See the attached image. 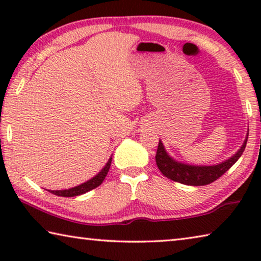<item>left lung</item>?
<instances>
[{
	"label": "left lung",
	"instance_id": "1",
	"mask_svg": "<svg viewBox=\"0 0 261 261\" xmlns=\"http://www.w3.org/2000/svg\"><path fill=\"white\" fill-rule=\"evenodd\" d=\"M246 141L247 138L245 139L244 144H243L240 151H238L232 158L228 159L227 161L215 166H190L184 165V163L176 162L168 155L162 143L159 141V146L155 155L156 166L163 174V176H166L167 178H169L171 180H175V182L182 183L185 185H193V187L207 185L220 178L221 176L235 165V162L241 158L243 152H244Z\"/></svg>",
	"mask_w": 261,
	"mask_h": 261
}]
</instances>
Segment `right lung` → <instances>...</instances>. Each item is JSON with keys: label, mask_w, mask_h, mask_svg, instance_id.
<instances>
[{"label": "right lung", "mask_w": 261, "mask_h": 261, "mask_svg": "<svg viewBox=\"0 0 261 261\" xmlns=\"http://www.w3.org/2000/svg\"><path fill=\"white\" fill-rule=\"evenodd\" d=\"M110 165H112V158L109 159L107 165L105 166L103 169L101 170L100 173L92 179L87 180V182L78 185V187H74L72 189L59 190V191H50L49 190V192H51L53 194H56V196H60V197H76V196H79V194H83V193L91 191V190L98 188L99 185L103 182V179L106 178V176H107L108 171H109Z\"/></svg>", "instance_id": "right-lung-1"}]
</instances>
